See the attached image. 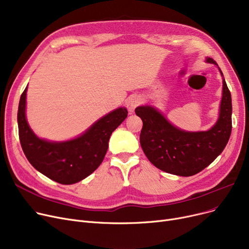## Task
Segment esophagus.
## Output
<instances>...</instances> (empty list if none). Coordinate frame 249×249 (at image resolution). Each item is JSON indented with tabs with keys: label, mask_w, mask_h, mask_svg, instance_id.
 Instances as JSON below:
<instances>
[{
	"label": "esophagus",
	"mask_w": 249,
	"mask_h": 249,
	"mask_svg": "<svg viewBox=\"0 0 249 249\" xmlns=\"http://www.w3.org/2000/svg\"><path fill=\"white\" fill-rule=\"evenodd\" d=\"M140 102H141V99L139 96H137V95L130 96L126 102V107H127L128 111L132 113L135 110V108L140 104Z\"/></svg>",
	"instance_id": "obj_1"
}]
</instances>
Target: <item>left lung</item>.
Listing matches in <instances>:
<instances>
[{
    "label": "left lung",
    "instance_id": "1",
    "mask_svg": "<svg viewBox=\"0 0 249 249\" xmlns=\"http://www.w3.org/2000/svg\"><path fill=\"white\" fill-rule=\"evenodd\" d=\"M206 61L218 67L211 57ZM135 113L143 122L140 145L148 160L165 173L181 177L194 176L212 163L225 148L232 130L231 94L224 78L219 118L208 131L180 130L151 106L137 107Z\"/></svg>",
    "mask_w": 249,
    "mask_h": 249
}]
</instances>
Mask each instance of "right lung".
Returning a JSON list of instances; mask_svg holds the SVG:
<instances>
[{
    "instance_id": "obj_1",
    "label": "right lung",
    "mask_w": 249,
    "mask_h": 249,
    "mask_svg": "<svg viewBox=\"0 0 249 249\" xmlns=\"http://www.w3.org/2000/svg\"><path fill=\"white\" fill-rule=\"evenodd\" d=\"M26 91L18 108V128L22 149L38 172L62 185H71L94 173L108 150L114 130L127 117L126 108H118L104 116L87 131L72 140L50 142L38 138L26 120Z\"/></svg>"
}]
</instances>
